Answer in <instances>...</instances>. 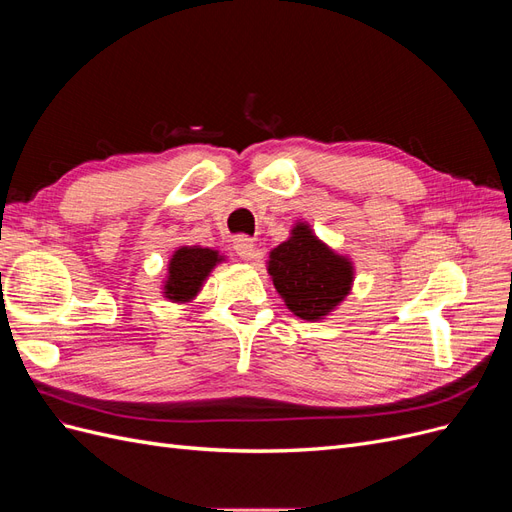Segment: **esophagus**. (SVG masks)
<instances>
[{
	"label": "esophagus",
	"mask_w": 512,
	"mask_h": 512,
	"mask_svg": "<svg viewBox=\"0 0 512 512\" xmlns=\"http://www.w3.org/2000/svg\"><path fill=\"white\" fill-rule=\"evenodd\" d=\"M232 247H235V252H237L241 258H245V260L256 258V243H254L252 237L239 235V237L232 239Z\"/></svg>",
	"instance_id": "esophagus-1"
}]
</instances>
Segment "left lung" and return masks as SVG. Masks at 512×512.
I'll return each mask as SVG.
<instances>
[{"mask_svg": "<svg viewBox=\"0 0 512 512\" xmlns=\"http://www.w3.org/2000/svg\"><path fill=\"white\" fill-rule=\"evenodd\" d=\"M269 273L288 309L303 320L327 316L352 284V267L299 224L292 237L271 252Z\"/></svg>", "mask_w": 512, "mask_h": 512, "instance_id": "left-lung-1", "label": "left lung"}]
</instances>
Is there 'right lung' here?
Here are the masks:
<instances>
[{"label":"right lung","instance_id":"1","mask_svg":"<svg viewBox=\"0 0 512 512\" xmlns=\"http://www.w3.org/2000/svg\"><path fill=\"white\" fill-rule=\"evenodd\" d=\"M218 260V252L207 247H181L170 258L168 282L164 286L166 297L170 301H190L196 297L200 284Z\"/></svg>","mask_w":512,"mask_h":512}]
</instances>
